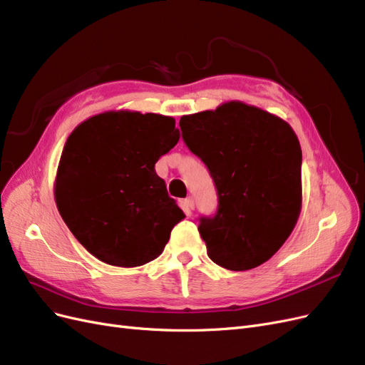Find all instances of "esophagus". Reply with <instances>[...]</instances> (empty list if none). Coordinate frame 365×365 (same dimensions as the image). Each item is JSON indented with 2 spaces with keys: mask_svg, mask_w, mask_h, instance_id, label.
<instances>
[{
  "mask_svg": "<svg viewBox=\"0 0 365 365\" xmlns=\"http://www.w3.org/2000/svg\"><path fill=\"white\" fill-rule=\"evenodd\" d=\"M184 205H185V208L189 210V212H192V210L195 208V201H193V197H185L184 200Z\"/></svg>",
  "mask_w": 365,
  "mask_h": 365,
  "instance_id": "1",
  "label": "esophagus"
}]
</instances>
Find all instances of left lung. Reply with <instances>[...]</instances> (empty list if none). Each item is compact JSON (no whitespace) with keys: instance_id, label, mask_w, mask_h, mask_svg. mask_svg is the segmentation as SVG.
I'll list each match as a JSON object with an SVG mask.
<instances>
[{"instance_id":"8db88e82","label":"left lung","mask_w":365,"mask_h":365,"mask_svg":"<svg viewBox=\"0 0 365 365\" xmlns=\"http://www.w3.org/2000/svg\"><path fill=\"white\" fill-rule=\"evenodd\" d=\"M180 128L217 190L215 216H201L197 227L208 257L231 271L269 260L302 210V148L292 128L242 102L182 115Z\"/></svg>"}]
</instances>
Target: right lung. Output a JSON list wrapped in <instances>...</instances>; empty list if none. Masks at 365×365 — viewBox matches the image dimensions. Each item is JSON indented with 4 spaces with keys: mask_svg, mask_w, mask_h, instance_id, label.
Instances as JSON below:
<instances>
[{
    "mask_svg": "<svg viewBox=\"0 0 365 365\" xmlns=\"http://www.w3.org/2000/svg\"><path fill=\"white\" fill-rule=\"evenodd\" d=\"M175 118L109 111L77 126L65 143L54 200L74 237L114 267H141L163 252L185 215L155 163L175 148Z\"/></svg>",
    "mask_w": 365,
    "mask_h": 365,
    "instance_id": "1",
    "label": "right lung"
}]
</instances>
